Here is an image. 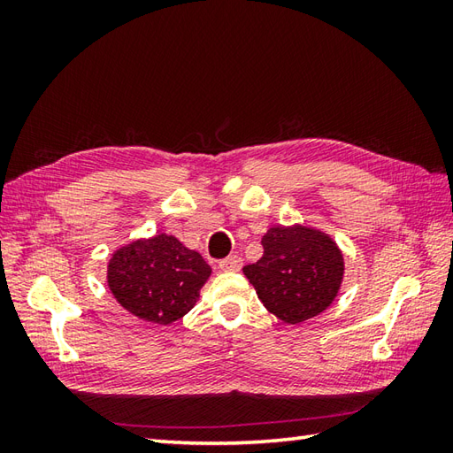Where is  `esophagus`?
<instances>
[{
    "label": "esophagus",
    "instance_id": "esophagus-1",
    "mask_svg": "<svg viewBox=\"0 0 453 453\" xmlns=\"http://www.w3.org/2000/svg\"><path fill=\"white\" fill-rule=\"evenodd\" d=\"M219 271H239V268H242V257H237V255H229V257H226V258H221L219 261Z\"/></svg>",
    "mask_w": 453,
    "mask_h": 453
}]
</instances>
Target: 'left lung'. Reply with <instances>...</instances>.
<instances>
[{"mask_svg": "<svg viewBox=\"0 0 453 453\" xmlns=\"http://www.w3.org/2000/svg\"><path fill=\"white\" fill-rule=\"evenodd\" d=\"M261 245L263 257L243 273L268 311L296 325L331 305L344 265L329 237L302 226L271 227Z\"/></svg>", "mask_w": 453, "mask_h": 453, "instance_id": "left-lung-1", "label": "left lung"}]
</instances>
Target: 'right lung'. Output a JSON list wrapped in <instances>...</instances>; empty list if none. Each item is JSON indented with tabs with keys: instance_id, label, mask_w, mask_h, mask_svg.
I'll list each match as a JSON object with an SVG mask.
<instances>
[{
	"instance_id": "1",
	"label": "right lung",
	"mask_w": 453,
	"mask_h": 453,
	"mask_svg": "<svg viewBox=\"0 0 453 453\" xmlns=\"http://www.w3.org/2000/svg\"><path fill=\"white\" fill-rule=\"evenodd\" d=\"M211 268L173 235L119 249L109 263V288L132 315L169 325L192 310Z\"/></svg>"
}]
</instances>
